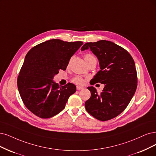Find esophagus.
Masks as SVG:
<instances>
[{
  "instance_id": "obj_1",
  "label": "esophagus",
  "mask_w": 156,
  "mask_h": 156,
  "mask_svg": "<svg viewBox=\"0 0 156 156\" xmlns=\"http://www.w3.org/2000/svg\"><path fill=\"white\" fill-rule=\"evenodd\" d=\"M83 87H81V86H76V89L77 90H81V89H83Z\"/></svg>"
}]
</instances>
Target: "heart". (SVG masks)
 I'll list each match as a JSON object with an SVG mask.
<instances>
[{
	"label": "heart",
	"mask_w": 156,
	"mask_h": 156,
	"mask_svg": "<svg viewBox=\"0 0 156 156\" xmlns=\"http://www.w3.org/2000/svg\"><path fill=\"white\" fill-rule=\"evenodd\" d=\"M93 58H95L93 55H92L91 54H86L84 56V60L86 62V63H87L89 61H90V60L93 59ZM73 82L78 85H82L84 83V80L82 77L76 76L74 78H73Z\"/></svg>",
	"instance_id": "1"
}]
</instances>
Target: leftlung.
I'll return each instance as SVG.
<instances>
[{"instance_id":"8db88e82","label":"left lung","mask_w":156,"mask_h":156,"mask_svg":"<svg viewBox=\"0 0 156 156\" xmlns=\"http://www.w3.org/2000/svg\"><path fill=\"white\" fill-rule=\"evenodd\" d=\"M93 52L99 60L100 71L92 85L105 84L101 93L91 86L90 98L85 101L87 111L100 121L118 116L127 107L137 88V78L134 61L127 51L108 40L87 42L81 48Z\"/></svg>"}]
</instances>
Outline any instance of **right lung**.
<instances>
[{"label": "right lung", "instance_id": "1", "mask_svg": "<svg viewBox=\"0 0 156 156\" xmlns=\"http://www.w3.org/2000/svg\"><path fill=\"white\" fill-rule=\"evenodd\" d=\"M81 41L52 39L29 51L17 78V86L25 106L41 118L60 112L69 96L76 92L74 84L60 86L53 79L60 69L65 71L71 56L81 47Z\"/></svg>", "mask_w": 156, "mask_h": 156}]
</instances>
